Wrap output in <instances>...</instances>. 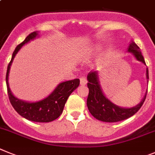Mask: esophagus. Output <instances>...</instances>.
Masks as SVG:
<instances>
[{"instance_id":"34e87169","label":"esophagus","mask_w":155,"mask_h":155,"mask_svg":"<svg viewBox=\"0 0 155 155\" xmlns=\"http://www.w3.org/2000/svg\"><path fill=\"white\" fill-rule=\"evenodd\" d=\"M87 83V79L86 78V76H83V77L80 78V84L81 85H86Z\"/></svg>"}]
</instances>
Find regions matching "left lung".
Instances as JSON below:
<instances>
[{
    "instance_id": "8db88e82",
    "label": "left lung",
    "mask_w": 155,
    "mask_h": 155,
    "mask_svg": "<svg viewBox=\"0 0 155 155\" xmlns=\"http://www.w3.org/2000/svg\"><path fill=\"white\" fill-rule=\"evenodd\" d=\"M128 51L134 53L138 61L145 63L144 58L141 54L140 49L134 42L131 43ZM97 72H90L87 75V87L89 88V94L87 100V107L91 115L98 120L106 122H116L125 120L133 116L139 111L146 99V95L140 104L131 108H122L115 105L108 99L104 97L98 83ZM147 78L149 79L148 68H147Z\"/></svg>"
}]
</instances>
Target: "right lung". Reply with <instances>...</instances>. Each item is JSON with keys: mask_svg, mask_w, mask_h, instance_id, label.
I'll return each instance as SVG.
<instances>
[{"mask_svg": "<svg viewBox=\"0 0 155 155\" xmlns=\"http://www.w3.org/2000/svg\"><path fill=\"white\" fill-rule=\"evenodd\" d=\"M37 32H33L29 34L22 43L18 44L12 54V60L9 62L7 68L6 73V83L8 94L9 101L14 109L21 116L26 118L28 120L37 122H49L55 120L58 118L62 113L64 104L66 103L67 99L72 94L74 90H76L79 85V79H75L69 81L63 82L60 83L58 87L48 97L45 98L43 101L34 103H28L22 101L15 97L11 93L8 87V73L10 66L12 63L13 59L19 51L21 46L29 42L30 40H33L37 37Z\"/></svg>", "mask_w": 155, "mask_h": 155, "instance_id": "1", "label": "right lung"}]
</instances>
